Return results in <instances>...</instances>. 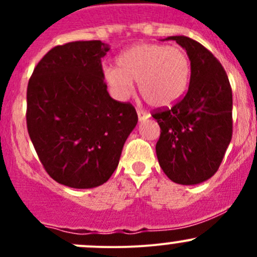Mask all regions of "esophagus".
I'll return each mask as SVG.
<instances>
[{"mask_svg":"<svg viewBox=\"0 0 257 257\" xmlns=\"http://www.w3.org/2000/svg\"><path fill=\"white\" fill-rule=\"evenodd\" d=\"M137 113H138L139 120H145V119H148L150 116L149 113L144 112V110H142V109H137Z\"/></svg>","mask_w":257,"mask_h":257,"instance_id":"1","label":"esophagus"}]
</instances>
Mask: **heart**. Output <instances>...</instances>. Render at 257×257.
<instances>
[{
    "mask_svg": "<svg viewBox=\"0 0 257 257\" xmlns=\"http://www.w3.org/2000/svg\"><path fill=\"white\" fill-rule=\"evenodd\" d=\"M118 67H105L103 78L116 99L125 100L138 80L141 94L153 105L164 107L178 100L190 79V61L183 48L144 43L119 54Z\"/></svg>",
    "mask_w": 257,
    "mask_h": 257,
    "instance_id": "1",
    "label": "heart"
}]
</instances>
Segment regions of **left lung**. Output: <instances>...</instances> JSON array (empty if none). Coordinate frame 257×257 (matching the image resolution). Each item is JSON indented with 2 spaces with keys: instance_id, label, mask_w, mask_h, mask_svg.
<instances>
[{
  "instance_id": "left-lung-1",
  "label": "left lung",
  "mask_w": 257,
  "mask_h": 257,
  "mask_svg": "<svg viewBox=\"0 0 257 257\" xmlns=\"http://www.w3.org/2000/svg\"><path fill=\"white\" fill-rule=\"evenodd\" d=\"M190 59V83L172 108L152 114L160 126L157 157L160 168L177 184L195 185L219 169L232 137V92L214 54L185 36H170Z\"/></svg>"
}]
</instances>
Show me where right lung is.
I'll return each mask as SVG.
<instances>
[{
  "mask_svg": "<svg viewBox=\"0 0 257 257\" xmlns=\"http://www.w3.org/2000/svg\"><path fill=\"white\" fill-rule=\"evenodd\" d=\"M108 51L100 41L56 46L28 82L30 138L49 177L69 188H95L112 177L138 123L136 108L108 93L102 68Z\"/></svg>",
  "mask_w": 257,
  "mask_h": 257,
  "instance_id": "right-lung-1",
  "label": "right lung"
}]
</instances>
